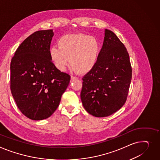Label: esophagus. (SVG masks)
<instances>
[{
	"label": "esophagus",
	"instance_id": "34e87169",
	"mask_svg": "<svg viewBox=\"0 0 160 160\" xmlns=\"http://www.w3.org/2000/svg\"><path fill=\"white\" fill-rule=\"evenodd\" d=\"M78 78L77 77H74V76H72L71 77V80H77Z\"/></svg>",
	"mask_w": 160,
	"mask_h": 160
}]
</instances>
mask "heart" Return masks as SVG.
Instances as JSON below:
<instances>
[{
    "mask_svg": "<svg viewBox=\"0 0 160 160\" xmlns=\"http://www.w3.org/2000/svg\"><path fill=\"white\" fill-rule=\"evenodd\" d=\"M58 48H51L49 51L55 67L61 71H65L70 59L71 66L82 74L93 68L100 51L97 39L82 33L62 36L58 40Z\"/></svg>",
    "mask_w": 160,
    "mask_h": 160,
    "instance_id": "heart-1",
    "label": "heart"
}]
</instances>
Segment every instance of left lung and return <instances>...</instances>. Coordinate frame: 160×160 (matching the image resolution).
<instances>
[{
    "mask_svg": "<svg viewBox=\"0 0 160 160\" xmlns=\"http://www.w3.org/2000/svg\"><path fill=\"white\" fill-rule=\"evenodd\" d=\"M131 78L126 48L112 31L105 29L97 63L82 78L80 98L84 109L96 117L116 112L127 100Z\"/></svg>",
    "mask_w": 160,
    "mask_h": 160,
    "instance_id": "obj_1",
    "label": "left lung"
}]
</instances>
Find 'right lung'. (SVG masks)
<instances>
[{"mask_svg":"<svg viewBox=\"0 0 160 160\" xmlns=\"http://www.w3.org/2000/svg\"><path fill=\"white\" fill-rule=\"evenodd\" d=\"M52 29L35 32L16 50L10 64V89L17 107L33 120L51 116L70 82L50 59Z\"/></svg>","mask_w":160,"mask_h":160,"instance_id":"obj_1","label":"right lung"}]
</instances>
